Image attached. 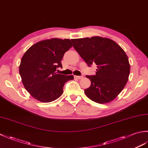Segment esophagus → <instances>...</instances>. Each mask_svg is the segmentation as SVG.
Returning a JSON list of instances; mask_svg holds the SVG:
<instances>
[{
	"instance_id": "1",
	"label": "esophagus",
	"mask_w": 148,
	"mask_h": 148,
	"mask_svg": "<svg viewBox=\"0 0 148 148\" xmlns=\"http://www.w3.org/2000/svg\"><path fill=\"white\" fill-rule=\"evenodd\" d=\"M83 77V76H74L75 79H82Z\"/></svg>"
}]
</instances>
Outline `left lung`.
I'll return each instance as SVG.
<instances>
[{
  "label": "left lung",
  "mask_w": 148,
  "mask_h": 148,
  "mask_svg": "<svg viewBox=\"0 0 148 148\" xmlns=\"http://www.w3.org/2000/svg\"><path fill=\"white\" fill-rule=\"evenodd\" d=\"M74 48L89 67L97 65L96 74L86 76L91 85L84 90L93 101H112L124 88L130 74L128 56L114 40L101 37L71 39Z\"/></svg>",
  "instance_id": "obj_1"
}]
</instances>
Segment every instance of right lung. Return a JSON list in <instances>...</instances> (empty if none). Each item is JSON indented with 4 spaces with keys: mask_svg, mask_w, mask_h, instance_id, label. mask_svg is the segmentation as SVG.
<instances>
[{
    "mask_svg": "<svg viewBox=\"0 0 148 148\" xmlns=\"http://www.w3.org/2000/svg\"><path fill=\"white\" fill-rule=\"evenodd\" d=\"M72 46L71 40L55 38L37 42L25 53L19 71L25 88L34 98L50 102L62 95L65 83L74 76L56 71L62 67L63 56Z\"/></svg>",
    "mask_w": 148,
    "mask_h": 148,
    "instance_id": "1",
    "label": "right lung"
}]
</instances>
